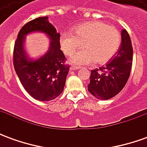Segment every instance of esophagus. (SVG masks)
Masks as SVG:
<instances>
[{
    "mask_svg": "<svg viewBox=\"0 0 147 147\" xmlns=\"http://www.w3.org/2000/svg\"><path fill=\"white\" fill-rule=\"evenodd\" d=\"M81 68V67H80V66H75V65H71L70 67V70H79V69H80Z\"/></svg>",
    "mask_w": 147,
    "mask_h": 147,
    "instance_id": "34e87169",
    "label": "esophagus"
}]
</instances>
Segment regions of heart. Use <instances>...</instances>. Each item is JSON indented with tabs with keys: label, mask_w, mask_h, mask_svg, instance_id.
<instances>
[{
	"label": "heart",
	"mask_w": 147,
	"mask_h": 147,
	"mask_svg": "<svg viewBox=\"0 0 147 147\" xmlns=\"http://www.w3.org/2000/svg\"><path fill=\"white\" fill-rule=\"evenodd\" d=\"M120 44L121 35L117 28L100 21L78 25L73 34H62L60 38L61 49L68 57L82 46L85 49L72 58V62L77 64H90L94 61L105 64L117 54Z\"/></svg>",
	"instance_id": "1"
}]
</instances>
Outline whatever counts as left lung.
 Segmentation results:
<instances>
[{
	"label": "left lung",
	"mask_w": 147,
	"mask_h": 147,
	"mask_svg": "<svg viewBox=\"0 0 147 147\" xmlns=\"http://www.w3.org/2000/svg\"><path fill=\"white\" fill-rule=\"evenodd\" d=\"M121 44L114 57L104 67L91 70L88 91L96 98L108 100L121 91L131 69L133 48L127 31H121Z\"/></svg>",
	"instance_id": "1"
}]
</instances>
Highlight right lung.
Instances as JSON below:
<instances>
[{
	"instance_id": "1",
	"label": "right lung",
	"mask_w": 147,
	"mask_h": 147,
	"mask_svg": "<svg viewBox=\"0 0 147 147\" xmlns=\"http://www.w3.org/2000/svg\"><path fill=\"white\" fill-rule=\"evenodd\" d=\"M34 31L44 32L52 41L49 51L37 61L27 58L22 48L25 35ZM60 48V34L49 23L47 16L28 22L18 34L13 50L15 71L24 89L38 101H51L64 90L69 65Z\"/></svg>"
}]
</instances>
